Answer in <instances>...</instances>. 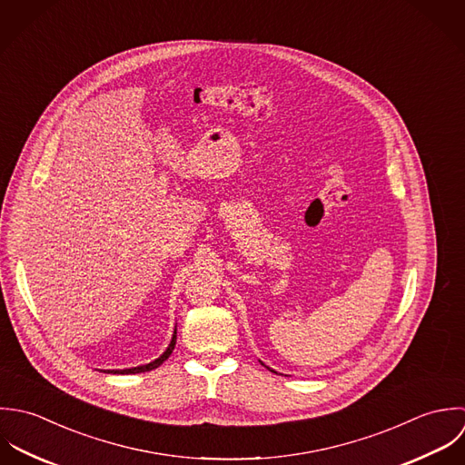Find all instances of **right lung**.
<instances>
[{"mask_svg": "<svg viewBox=\"0 0 465 465\" xmlns=\"http://www.w3.org/2000/svg\"><path fill=\"white\" fill-rule=\"evenodd\" d=\"M174 345H176V332H174V336H173V341H171V345H169V349L158 358V360H154L153 363H149V365H143V367H134V369H125V371H107V373H140V371H154V369H158L171 354H173V351H174Z\"/></svg>", "mask_w": 465, "mask_h": 465, "instance_id": "right-lung-1", "label": "right lung"}]
</instances>
